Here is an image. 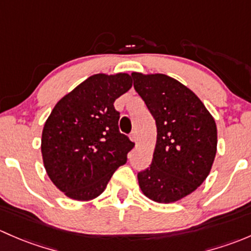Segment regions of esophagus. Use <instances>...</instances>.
Returning a JSON list of instances; mask_svg holds the SVG:
<instances>
[{"label":"esophagus","instance_id":"obj_1","mask_svg":"<svg viewBox=\"0 0 251 251\" xmlns=\"http://www.w3.org/2000/svg\"><path fill=\"white\" fill-rule=\"evenodd\" d=\"M129 138H130V140L133 141V143H136V134H135V131H133V133H130V135H129Z\"/></svg>","mask_w":251,"mask_h":251}]
</instances>
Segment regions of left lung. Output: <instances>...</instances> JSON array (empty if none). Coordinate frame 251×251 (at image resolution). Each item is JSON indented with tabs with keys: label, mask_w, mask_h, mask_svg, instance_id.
Returning a JSON list of instances; mask_svg holds the SVG:
<instances>
[{
	"label": "left lung",
	"mask_w": 251,
	"mask_h": 251,
	"mask_svg": "<svg viewBox=\"0 0 251 251\" xmlns=\"http://www.w3.org/2000/svg\"><path fill=\"white\" fill-rule=\"evenodd\" d=\"M131 77L157 126L152 163L138 174L139 187L154 202H177L210 173L218 146L215 121L200 98L173 77L141 72Z\"/></svg>",
	"instance_id": "obj_1"
}]
</instances>
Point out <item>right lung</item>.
<instances>
[{
    "label": "right lung",
    "mask_w": 251,
    "mask_h": 251,
    "mask_svg": "<svg viewBox=\"0 0 251 251\" xmlns=\"http://www.w3.org/2000/svg\"><path fill=\"white\" fill-rule=\"evenodd\" d=\"M133 86L125 72L88 77L61 98L42 130L41 152L49 179L66 197L87 202L101 195L134 143L118 130L116 99Z\"/></svg>",
    "instance_id": "obj_1"
}]
</instances>
